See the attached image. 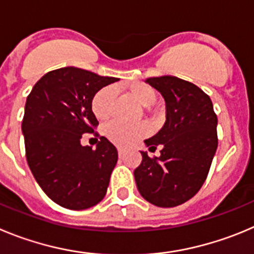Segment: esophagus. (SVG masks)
<instances>
[{"label": "esophagus", "instance_id": "1", "mask_svg": "<svg viewBox=\"0 0 254 254\" xmlns=\"http://www.w3.org/2000/svg\"><path fill=\"white\" fill-rule=\"evenodd\" d=\"M118 153H119V157H123L125 154V150L123 148H118Z\"/></svg>", "mask_w": 254, "mask_h": 254}]
</instances>
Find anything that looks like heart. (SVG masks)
<instances>
[{
	"label": "heart",
	"mask_w": 254,
	"mask_h": 254,
	"mask_svg": "<svg viewBox=\"0 0 254 254\" xmlns=\"http://www.w3.org/2000/svg\"><path fill=\"white\" fill-rule=\"evenodd\" d=\"M127 95L132 100H135L139 105L147 107L154 104L157 99V93L152 86L143 82H135L129 86H127ZM114 97H115V91L113 86H106L101 88L99 92L93 96L92 99V111L95 116L99 120H107L113 114ZM149 131L148 127L143 123L140 124L127 125L123 123L114 122L107 125L106 135L109 136L113 143L122 145V147H129L139 139L145 136Z\"/></svg>",
	"instance_id": "b5f03b06"
}]
</instances>
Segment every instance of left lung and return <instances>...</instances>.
Listing matches in <instances>:
<instances>
[{"mask_svg": "<svg viewBox=\"0 0 254 254\" xmlns=\"http://www.w3.org/2000/svg\"><path fill=\"white\" fill-rule=\"evenodd\" d=\"M166 101V123L144 140L149 150L161 145V155L141 153L134 171L136 187L148 202L173 207L197 193L218 148V118L209 96L196 84L173 76L148 78Z\"/></svg>", "mask_w": 254, "mask_h": 254, "instance_id": "1", "label": "left lung"}]
</instances>
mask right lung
<instances>
[{"mask_svg":"<svg viewBox=\"0 0 254 254\" xmlns=\"http://www.w3.org/2000/svg\"><path fill=\"white\" fill-rule=\"evenodd\" d=\"M116 81L64 67L44 74L27 96L21 125L27 164L48 197L65 209H88L106 195L118 150L105 136L96 149L81 138L99 125L93 96Z\"/></svg>","mask_w":254,"mask_h":254,"instance_id":"right-lung-1","label":"right lung"}]
</instances>
